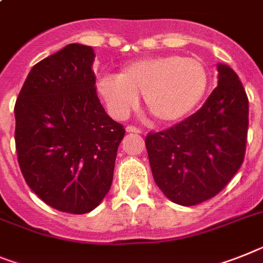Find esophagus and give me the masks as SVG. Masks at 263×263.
I'll list each match as a JSON object with an SVG mask.
<instances>
[{
	"mask_svg": "<svg viewBox=\"0 0 263 263\" xmlns=\"http://www.w3.org/2000/svg\"><path fill=\"white\" fill-rule=\"evenodd\" d=\"M126 132L127 133H134V134L142 133V132H141V129H138V127H136V126H126Z\"/></svg>",
	"mask_w": 263,
	"mask_h": 263,
	"instance_id": "obj_1",
	"label": "esophagus"
}]
</instances>
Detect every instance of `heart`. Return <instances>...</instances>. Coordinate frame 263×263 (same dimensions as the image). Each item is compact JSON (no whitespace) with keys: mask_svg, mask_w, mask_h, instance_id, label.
I'll list each match as a JSON object with an SVG mask.
<instances>
[{"mask_svg":"<svg viewBox=\"0 0 263 263\" xmlns=\"http://www.w3.org/2000/svg\"><path fill=\"white\" fill-rule=\"evenodd\" d=\"M208 85V70L202 62L166 54L140 58L125 65L120 74H105L97 81V91L116 118H126L142 94L154 122L170 125L196 109Z\"/></svg>","mask_w":263,"mask_h":263,"instance_id":"heart-1","label":"heart"}]
</instances>
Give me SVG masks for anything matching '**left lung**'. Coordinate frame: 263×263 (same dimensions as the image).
I'll return each mask as SVG.
<instances>
[{
  "mask_svg": "<svg viewBox=\"0 0 263 263\" xmlns=\"http://www.w3.org/2000/svg\"><path fill=\"white\" fill-rule=\"evenodd\" d=\"M217 71V87L197 113L145 138L154 181L178 205L217 196L243 162L248 96L232 67L218 64Z\"/></svg>",
  "mask_w": 263,
  "mask_h": 263,
  "instance_id": "obj_1",
  "label": "left lung"
}]
</instances>
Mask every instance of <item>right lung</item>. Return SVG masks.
<instances>
[{
	"label": "right lung",
	"mask_w": 263,
	"mask_h": 263,
	"mask_svg": "<svg viewBox=\"0 0 263 263\" xmlns=\"http://www.w3.org/2000/svg\"><path fill=\"white\" fill-rule=\"evenodd\" d=\"M91 46L69 44L29 71L15 101V150L25 181L45 203L85 214L113 181L125 129L96 91Z\"/></svg>",
	"instance_id": "obj_1"
}]
</instances>
